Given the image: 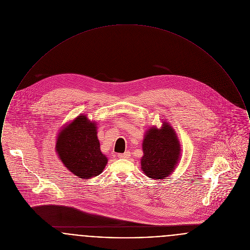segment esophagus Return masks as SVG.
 I'll return each instance as SVG.
<instances>
[{
  "instance_id": "34e87169",
  "label": "esophagus",
  "mask_w": 250,
  "mask_h": 250,
  "mask_svg": "<svg viewBox=\"0 0 250 250\" xmlns=\"http://www.w3.org/2000/svg\"><path fill=\"white\" fill-rule=\"evenodd\" d=\"M130 156H131V153H130L129 151H125L124 153H119V154H118V157H119V158H126V159H127V158H129Z\"/></svg>"
}]
</instances>
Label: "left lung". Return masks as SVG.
Instances as JSON below:
<instances>
[{
	"label": "left lung",
	"mask_w": 250,
	"mask_h": 250,
	"mask_svg": "<svg viewBox=\"0 0 250 250\" xmlns=\"http://www.w3.org/2000/svg\"><path fill=\"white\" fill-rule=\"evenodd\" d=\"M142 171L151 179H164L177 167L181 145L171 126L163 121L160 129L150 127L142 143Z\"/></svg>",
	"instance_id": "obj_1"
}]
</instances>
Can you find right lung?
<instances>
[{
    "mask_svg": "<svg viewBox=\"0 0 250 250\" xmlns=\"http://www.w3.org/2000/svg\"><path fill=\"white\" fill-rule=\"evenodd\" d=\"M97 125L81 115L58 135L56 150L62 162L79 178L100 175L108 159L100 150Z\"/></svg>",
    "mask_w": 250,
    "mask_h": 250,
    "instance_id": "add662e5",
    "label": "right lung"
}]
</instances>
